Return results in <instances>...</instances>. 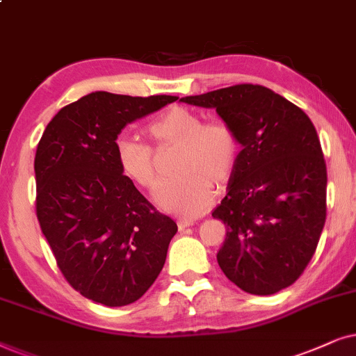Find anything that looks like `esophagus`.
I'll list each match as a JSON object with an SVG mask.
<instances>
[{
  "mask_svg": "<svg viewBox=\"0 0 356 356\" xmlns=\"http://www.w3.org/2000/svg\"><path fill=\"white\" fill-rule=\"evenodd\" d=\"M193 220H188V218H181V220L177 221V226H179V231H184L186 229V227H188V226H193Z\"/></svg>",
  "mask_w": 356,
  "mask_h": 356,
  "instance_id": "esophagus-1",
  "label": "esophagus"
}]
</instances>
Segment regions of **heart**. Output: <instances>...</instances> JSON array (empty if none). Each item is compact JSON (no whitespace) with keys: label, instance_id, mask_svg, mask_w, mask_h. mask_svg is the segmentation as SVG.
<instances>
[{"label":"heart","instance_id":"1","mask_svg":"<svg viewBox=\"0 0 356 356\" xmlns=\"http://www.w3.org/2000/svg\"><path fill=\"white\" fill-rule=\"evenodd\" d=\"M146 130L159 146H181L174 165L179 175L159 191L156 198L159 207L184 216L202 215L215 195L211 181L226 182L238 165V135L226 123H205L198 113L184 107L161 113ZM113 148L118 168L129 181L146 191L159 186V170L151 146L135 136L118 135Z\"/></svg>","mask_w":356,"mask_h":356}]
</instances>
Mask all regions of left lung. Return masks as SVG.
Segmentation results:
<instances>
[{
    "instance_id": "left-lung-1",
    "label": "left lung",
    "mask_w": 356,
    "mask_h": 356,
    "mask_svg": "<svg viewBox=\"0 0 356 356\" xmlns=\"http://www.w3.org/2000/svg\"><path fill=\"white\" fill-rule=\"evenodd\" d=\"M181 102L216 108L243 148L226 197L211 213L227 227L216 254L222 273L250 295L293 285L314 255L325 222L327 169L309 117L259 84Z\"/></svg>"
}]
</instances>
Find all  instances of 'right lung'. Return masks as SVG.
<instances>
[{"mask_svg":"<svg viewBox=\"0 0 356 356\" xmlns=\"http://www.w3.org/2000/svg\"><path fill=\"white\" fill-rule=\"evenodd\" d=\"M177 101L96 91L61 108L37 146V220L56 264L84 298L135 302L164 267L177 225L122 174L113 141L131 122Z\"/></svg>","mask_w":356,"mask_h":356,"instance_id":"1","label":"right lung"}]
</instances>
